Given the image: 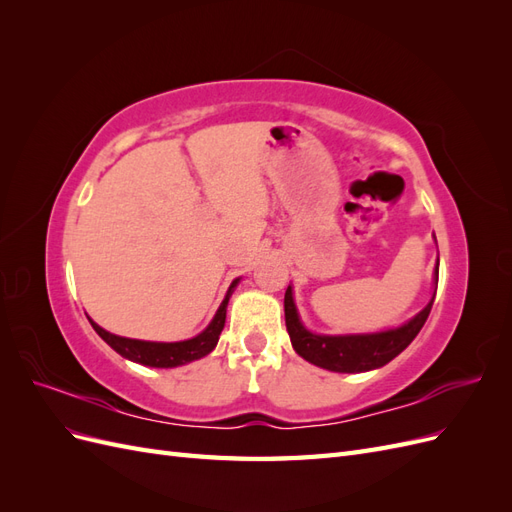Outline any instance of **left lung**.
<instances>
[{
	"instance_id": "left-lung-1",
	"label": "left lung",
	"mask_w": 512,
	"mask_h": 512,
	"mask_svg": "<svg viewBox=\"0 0 512 512\" xmlns=\"http://www.w3.org/2000/svg\"><path fill=\"white\" fill-rule=\"evenodd\" d=\"M438 275V267H436ZM433 299L416 314L408 324L393 331L374 333V335H316L309 333L297 314V307L292 301V290L288 286L284 297V312H286V329L290 335L292 348L305 361L314 363L322 369L344 371V374H354V371H369L382 367L393 361L399 352H404L412 339L423 329V324L431 312Z\"/></svg>"
}]
</instances>
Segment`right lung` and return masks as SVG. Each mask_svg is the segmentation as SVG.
Listing matches in <instances>:
<instances>
[{
  "label": "right lung",
  "mask_w": 512,
  "mask_h": 512,
  "mask_svg": "<svg viewBox=\"0 0 512 512\" xmlns=\"http://www.w3.org/2000/svg\"><path fill=\"white\" fill-rule=\"evenodd\" d=\"M237 282L239 280L232 282V286L226 294V299L222 301L218 314H215V318L211 320L209 327L200 335L188 339V342H175V344L141 342V339H128V337H119V335L108 333L102 327H98L94 320H89V322L108 346H111L115 352H119L121 356H126V359L134 361V363L149 365V367L185 365L190 361L203 359L205 354H209L215 346H218V339H220V333H222L224 322H226V305H228V299H230V292H232V288L237 286Z\"/></svg>",
  "instance_id": "1"
}]
</instances>
